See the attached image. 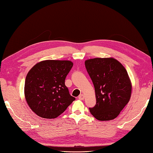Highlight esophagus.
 <instances>
[{"instance_id": "esophagus-1", "label": "esophagus", "mask_w": 153, "mask_h": 153, "mask_svg": "<svg viewBox=\"0 0 153 153\" xmlns=\"http://www.w3.org/2000/svg\"><path fill=\"white\" fill-rule=\"evenodd\" d=\"M78 99H80V100H84V96L82 94H80V95L78 96Z\"/></svg>"}]
</instances>
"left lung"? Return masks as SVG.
I'll return each instance as SVG.
<instances>
[{"label":"left lung","mask_w":153,"mask_h":153,"mask_svg":"<svg viewBox=\"0 0 153 153\" xmlns=\"http://www.w3.org/2000/svg\"><path fill=\"white\" fill-rule=\"evenodd\" d=\"M95 91L96 105L90 113L100 121L117 118L129 102L131 83L125 68L113 58H95L85 62Z\"/></svg>","instance_id":"1"}]
</instances>
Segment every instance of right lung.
<instances>
[{
    "mask_svg": "<svg viewBox=\"0 0 153 153\" xmlns=\"http://www.w3.org/2000/svg\"><path fill=\"white\" fill-rule=\"evenodd\" d=\"M73 65L69 60H48L36 64L28 72L24 94L31 110L44 118H55L75 100L65 80Z\"/></svg>",
    "mask_w": 153,
    "mask_h": 153,
    "instance_id": "add662e5",
    "label": "right lung"
}]
</instances>
